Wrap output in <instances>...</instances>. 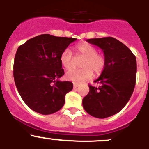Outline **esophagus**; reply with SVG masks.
Returning a JSON list of instances; mask_svg holds the SVG:
<instances>
[{
  "mask_svg": "<svg viewBox=\"0 0 149 149\" xmlns=\"http://www.w3.org/2000/svg\"><path fill=\"white\" fill-rule=\"evenodd\" d=\"M79 86H80V85H79L78 84H76V83H74V84H73L74 88H77V87H78Z\"/></svg>",
  "mask_w": 149,
  "mask_h": 149,
  "instance_id": "esophagus-1",
  "label": "esophagus"
}]
</instances>
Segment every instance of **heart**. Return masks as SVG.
Here are the masks:
<instances>
[{"instance_id": "1", "label": "heart", "mask_w": 149, "mask_h": 149, "mask_svg": "<svg viewBox=\"0 0 149 149\" xmlns=\"http://www.w3.org/2000/svg\"><path fill=\"white\" fill-rule=\"evenodd\" d=\"M76 54L83 56L84 60L81 63L79 69H71L65 74V78L68 81L74 83L83 82L92 77L93 72L98 75L103 72L105 67V58L101 54L98 53L97 48L93 45L84 42L77 45L75 47ZM60 62L63 67L66 69L73 68L75 59L69 48L63 50L60 55Z\"/></svg>"}]
</instances>
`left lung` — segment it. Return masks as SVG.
I'll list each match as a JSON object with an SVG mask.
<instances>
[{
  "mask_svg": "<svg viewBox=\"0 0 149 149\" xmlns=\"http://www.w3.org/2000/svg\"><path fill=\"white\" fill-rule=\"evenodd\" d=\"M86 42L103 51L105 67L94 81L98 86L89 85L83 107L92 116L104 119L119 113L131 98L136 83V56L115 38L89 39Z\"/></svg>",
  "mask_w": 149,
  "mask_h": 149,
  "instance_id": "left-lung-1",
  "label": "left lung"
}]
</instances>
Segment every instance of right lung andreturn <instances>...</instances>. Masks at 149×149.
<instances>
[{
	"instance_id": "1",
	"label": "right lung",
	"mask_w": 149,
	"mask_h": 149,
	"mask_svg": "<svg viewBox=\"0 0 149 149\" xmlns=\"http://www.w3.org/2000/svg\"><path fill=\"white\" fill-rule=\"evenodd\" d=\"M77 39L42 34L18 47L13 76L24 103L42 115L56 113L65 104V94L73 89L69 81H60L64 74L60 55Z\"/></svg>"
}]
</instances>
